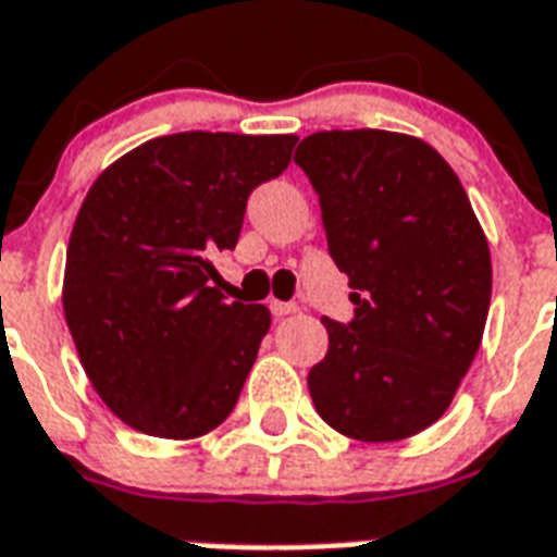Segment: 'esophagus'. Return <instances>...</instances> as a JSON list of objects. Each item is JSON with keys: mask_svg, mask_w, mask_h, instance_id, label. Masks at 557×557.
Instances as JSON below:
<instances>
[{"mask_svg": "<svg viewBox=\"0 0 557 557\" xmlns=\"http://www.w3.org/2000/svg\"><path fill=\"white\" fill-rule=\"evenodd\" d=\"M270 310H273V317H290V313H296V305H293V301H278V299H273L270 301Z\"/></svg>", "mask_w": 557, "mask_h": 557, "instance_id": "esophagus-1", "label": "esophagus"}]
</instances>
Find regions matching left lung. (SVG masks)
Segmentation results:
<instances>
[{"mask_svg":"<svg viewBox=\"0 0 557 557\" xmlns=\"http://www.w3.org/2000/svg\"><path fill=\"white\" fill-rule=\"evenodd\" d=\"M293 162L322 206L355 322L322 319L308 372L319 418L357 442H400L447 412L480 351L491 305L488 238L454 168L392 131H322Z\"/></svg>","mask_w":557,"mask_h":557,"instance_id":"obj_1","label":"left lung"}]
</instances>
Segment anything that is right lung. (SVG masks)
Instances as JSON below:
<instances>
[{
  "label": "right lung",
  "mask_w": 557,
  "mask_h": 557,
  "mask_svg": "<svg viewBox=\"0 0 557 557\" xmlns=\"http://www.w3.org/2000/svg\"><path fill=\"white\" fill-rule=\"evenodd\" d=\"M293 145V133H174L89 185L63 313L98 398L133 430L197 438L238 404L270 310L223 299L211 256L235 249L249 191L290 165Z\"/></svg>",
  "instance_id": "1"
}]
</instances>
